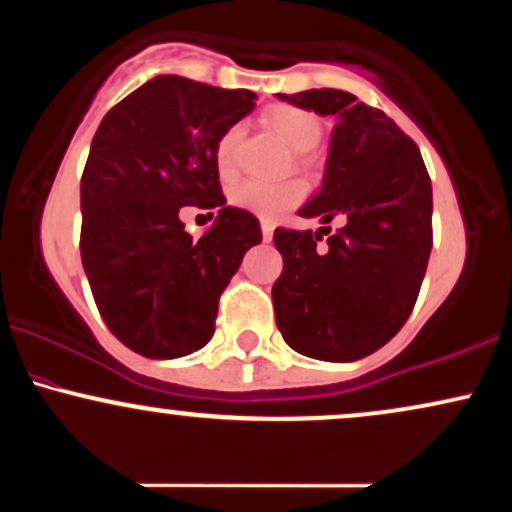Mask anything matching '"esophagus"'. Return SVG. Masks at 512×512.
Here are the masks:
<instances>
[{"instance_id":"esophagus-1","label":"esophagus","mask_w":512,"mask_h":512,"mask_svg":"<svg viewBox=\"0 0 512 512\" xmlns=\"http://www.w3.org/2000/svg\"><path fill=\"white\" fill-rule=\"evenodd\" d=\"M272 236H274V223L269 219H262V238L272 240Z\"/></svg>"}]
</instances>
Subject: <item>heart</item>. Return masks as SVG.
Returning a JSON list of instances; mask_svg holds the SVG:
<instances>
[{"mask_svg":"<svg viewBox=\"0 0 512 512\" xmlns=\"http://www.w3.org/2000/svg\"><path fill=\"white\" fill-rule=\"evenodd\" d=\"M264 125H267L281 142H286L293 151L301 154V166H308L310 156L303 151L315 149L322 139V122L310 113V110L298 108V105L279 103L264 110L262 115ZM240 142V129L231 127L221 134L216 142L214 158L216 168L223 178H231L236 173V151ZM305 197L303 182H260V180H245L233 187L231 202L236 207L252 211V214L262 216V219H279L281 214L296 207Z\"/></svg>","mask_w":512,"mask_h":512,"instance_id":"obj_1","label":"heart"}]
</instances>
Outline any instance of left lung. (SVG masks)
<instances>
[{"mask_svg":"<svg viewBox=\"0 0 512 512\" xmlns=\"http://www.w3.org/2000/svg\"><path fill=\"white\" fill-rule=\"evenodd\" d=\"M317 115H337L325 182L301 216L342 228H276L284 269L272 286L276 327L298 354L356 361L402 330L433 248V190L419 146L383 110L337 88L279 93Z\"/></svg>","mask_w":512,"mask_h":512,"instance_id":"obj_1","label":"left lung"}]
</instances>
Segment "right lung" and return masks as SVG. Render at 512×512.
<instances>
[{"label":"right lung","mask_w":512,"mask_h":512,"mask_svg":"<svg viewBox=\"0 0 512 512\" xmlns=\"http://www.w3.org/2000/svg\"><path fill=\"white\" fill-rule=\"evenodd\" d=\"M255 93L166 74L108 110L81 175V262L103 322L146 358L202 349L260 221L226 207L214 149ZM182 206L221 208L199 241ZM214 216V214H211Z\"/></svg>","instance_id":"right-lung-1"}]
</instances>
